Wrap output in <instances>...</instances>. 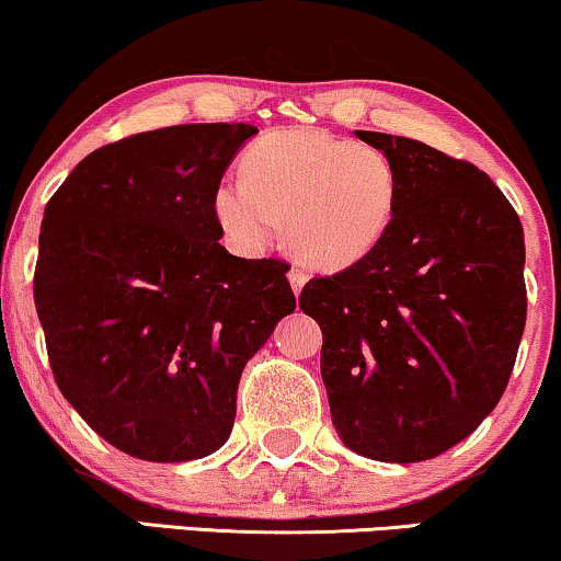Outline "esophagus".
<instances>
[{
  "instance_id": "1",
  "label": "esophagus",
  "mask_w": 561,
  "mask_h": 561,
  "mask_svg": "<svg viewBox=\"0 0 561 561\" xmlns=\"http://www.w3.org/2000/svg\"><path fill=\"white\" fill-rule=\"evenodd\" d=\"M288 280H290V288H294V294L298 296V294H301V288L307 286L309 275L304 273V271H298V267H290V271H288Z\"/></svg>"
}]
</instances>
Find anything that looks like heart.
<instances>
[{
	"mask_svg": "<svg viewBox=\"0 0 561 561\" xmlns=\"http://www.w3.org/2000/svg\"><path fill=\"white\" fill-rule=\"evenodd\" d=\"M244 178H224L214 214L239 250L257 252L286 218L290 252L337 273L370 257L394 227L402 174L370 144L324 130H275L244 151Z\"/></svg>",
	"mask_w": 561,
	"mask_h": 561,
	"instance_id": "obj_1",
	"label": "heart"
}]
</instances>
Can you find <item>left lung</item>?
Masks as SVG:
<instances>
[{"label": "left lung", "mask_w": 561, "mask_h": 561, "mask_svg": "<svg viewBox=\"0 0 561 561\" xmlns=\"http://www.w3.org/2000/svg\"><path fill=\"white\" fill-rule=\"evenodd\" d=\"M394 159L402 201L381 247L298 296L322 327L332 425L355 454L414 463L497 407L526 327L520 218L482 170L423 141L355 130Z\"/></svg>", "instance_id": "8db88e82"}]
</instances>
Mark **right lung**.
<instances>
[{
  "label": "right lung",
  "instance_id": "1",
  "mask_svg": "<svg viewBox=\"0 0 561 561\" xmlns=\"http://www.w3.org/2000/svg\"><path fill=\"white\" fill-rule=\"evenodd\" d=\"M247 123H187L94 149L50 195L33 298L50 370L123 454L193 461L227 443L242 368L296 309L275 257L218 244L214 191Z\"/></svg>",
  "mask_w": 561,
  "mask_h": 561
}]
</instances>
